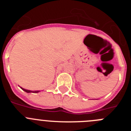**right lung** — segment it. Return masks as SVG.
<instances>
[{"mask_svg": "<svg viewBox=\"0 0 131 131\" xmlns=\"http://www.w3.org/2000/svg\"><path fill=\"white\" fill-rule=\"evenodd\" d=\"M21 89H22L23 91H25V92H27V93H30V92H33V93H38V92H40V91H30V90H27V89H24L22 87H20Z\"/></svg>", "mask_w": 131, "mask_h": 131, "instance_id": "1", "label": "right lung"}]
</instances>
